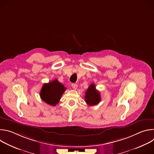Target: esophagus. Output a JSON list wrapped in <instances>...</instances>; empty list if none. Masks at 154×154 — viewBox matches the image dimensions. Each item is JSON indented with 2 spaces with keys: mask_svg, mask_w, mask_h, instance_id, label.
Masks as SVG:
<instances>
[{
  "mask_svg": "<svg viewBox=\"0 0 154 154\" xmlns=\"http://www.w3.org/2000/svg\"><path fill=\"white\" fill-rule=\"evenodd\" d=\"M72 88L74 90H76L77 88V87H78V85L75 83H72Z\"/></svg>",
  "mask_w": 154,
  "mask_h": 154,
  "instance_id": "34e87169",
  "label": "esophagus"
}]
</instances>
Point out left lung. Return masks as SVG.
<instances>
[{
    "label": "left lung",
    "mask_w": 154,
    "mask_h": 154,
    "mask_svg": "<svg viewBox=\"0 0 154 154\" xmlns=\"http://www.w3.org/2000/svg\"><path fill=\"white\" fill-rule=\"evenodd\" d=\"M85 94V100L89 106L96 105L100 102V93L96 89V86L94 83L89 86Z\"/></svg>",
    "instance_id": "1"
}]
</instances>
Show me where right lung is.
<instances>
[{
	"mask_svg": "<svg viewBox=\"0 0 154 154\" xmlns=\"http://www.w3.org/2000/svg\"><path fill=\"white\" fill-rule=\"evenodd\" d=\"M66 88L57 79L44 84L40 91V97L49 105L55 106Z\"/></svg>",
	"mask_w": 154,
	"mask_h": 154,
	"instance_id": "obj_1",
	"label": "right lung"
}]
</instances>
